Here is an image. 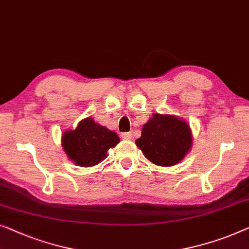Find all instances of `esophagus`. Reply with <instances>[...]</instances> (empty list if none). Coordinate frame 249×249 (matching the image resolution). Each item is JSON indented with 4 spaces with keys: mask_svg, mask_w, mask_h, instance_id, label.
<instances>
[{
    "mask_svg": "<svg viewBox=\"0 0 249 249\" xmlns=\"http://www.w3.org/2000/svg\"><path fill=\"white\" fill-rule=\"evenodd\" d=\"M121 138L124 140H131L132 139V133L131 132H124L121 135Z\"/></svg>",
    "mask_w": 249,
    "mask_h": 249,
    "instance_id": "1",
    "label": "esophagus"
}]
</instances>
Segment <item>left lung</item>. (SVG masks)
I'll list each match as a JSON object with an SVG mask.
<instances>
[{"label":"left lung","instance_id":"1","mask_svg":"<svg viewBox=\"0 0 249 249\" xmlns=\"http://www.w3.org/2000/svg\"><path fill=\"white\" fill-rule=\"evenodd\" d=\"M136 145L153 164L174 166L192 148V130L184 119L154 113L142 125V137L136 140Z\"/></svg>","mask_w":249,"mask_h":249}]
</instances>
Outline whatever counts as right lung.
Returning <instances> with one entry per match:
<instances>
[{"mask_svg": "<svg viewBox=\"0 0 249 249\" xmlns=\"http://www.w3.org/2000/svg\"><path fill=\"white\" fill-rule=\"evenodd\" d=\"M120 138L114 131L99 124L89 117L78 122L74 130H66L62 136V146L67 157L81 167L95 166L109 156Z\"/></svg>", "mask_w": 249, "mask_h": 249, "instance_id": "right-lung-1", "label": "right lung"}]
</instances>
